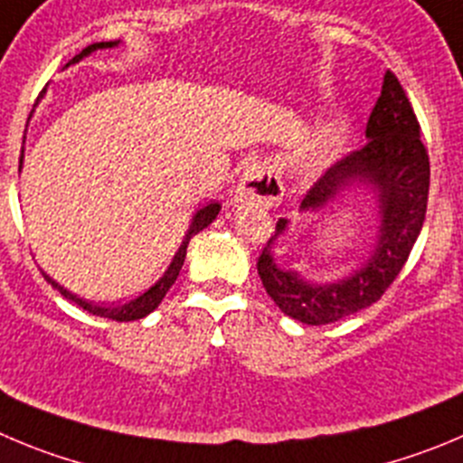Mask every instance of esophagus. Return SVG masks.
<instances>
[{
  "label": "esophagus",
  "instance_id": "34e87169",
  "mask_svg": "<svg viewBox=\"0 0 463 463\" xmlns=\"http://www.w3.org/2000/svg\"><path fill=\"white\" fill-rule=\"evenodd\" d=\"M283 183L269 162H249L241 168L240 183L235 189L237 203H256L262 207H274L283 201Z\"/></svg>",
  "mask_w": 463,
  "mask_h": 463
}]
</instances>
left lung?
Wrapping results in <instances>:
<instances>
[{"instance_id": "obj_1", "label": "left lung", "mask_w": 463, "mask_h": 463, "mask_svg": "<svg viewBox=\"0 0 463 463\" xmlns=\"http://www.w3.org/2000/svg\"><path fill=\"white\" fill-rule=\"evenodd\" d=\"M368 144L335 162L310 187L299 212H319L352 184H363L377 198L379 231L370 258L352 274L331 283H310L299 271L280 267L271 244L288 231V219H279L276 235L258 258V274L267 295L288 317L319 326L368 308L382 299L395 280L422 231L430 194V157L420 141L413 107L391 71L383 75L365 128Z\"/></svg>"}]
</instances>
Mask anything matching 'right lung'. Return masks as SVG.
Listing matches in <instances>:
<instances>
[{"mask_svg":"<svg viewBox=\"0 0 463 463\" xmlns=\"http://www.w3.org/2000/svg\"><path fill=\"white\" fill-rule=\"evenodd\" d=\"M118 45H120V41L93 43V45L84 47V50H81L80 54H77L75 59H72V61H68L66 68L72 66V63H80L81 59H84V56L93 54L95 50H107V47H118ZM43 93H45V90H43ZM23 159H24V146H23V155H20V168H23ZM219 210H222V205H219V203H207L205 207H201V210H198L196 214H194L192 223H189L187 235H184L183 244H180V249H178V253L173 256L171 265H168V269L164 271L162 279H159L155 285H150V288L144 292V295H139V297H137V299L128 301V304H118V306H100V304H93V301L81 299V297H77L75 292L66 290L63 285L56 283V280L50 279V276H47V274H45V279L50 280L52 288H54V290L61 292V295L66 297L68 301H75V304L80 306V308L89 310V313L98 315V317L116 319V322H134V319H144L146 315H150L155 308H157L159 304H162V299H164V297H166L168 288H171V285L175 283V279H178L180 269H183V265H184V256H187L189 240H192V237L196 235V232H201L203 228L210 226V223L214 222V219H217Z\"/></svg>","mask_w":463,"mask_h":463,"instance_id":"add662e5","label":"right lung"}]
</instances>
